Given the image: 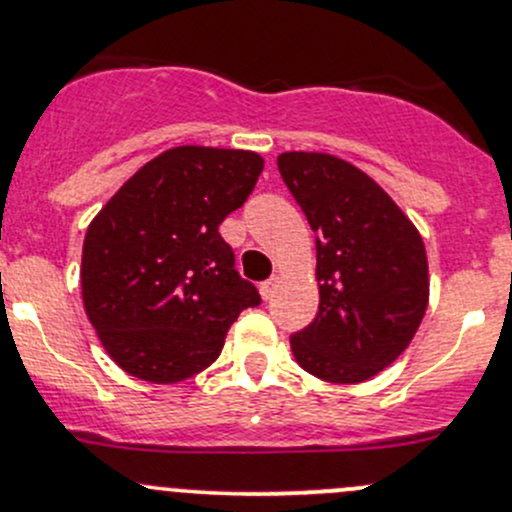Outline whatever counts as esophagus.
<instances>
[{
    "label": "esophagus",
    "mask_w": 512,
    "mask_h": 512,
    "mask_svg": "<svg viewBox=\"0 0 512 512\" xmlns=\"http://www.w3.org/2000/svg\"><path fill=\"white\" fill-rule=\"evenodd\" d=\"M277 286H279V277H272V279H267V282H262L260 284V296L265 301H269L274 296V291H277Z\"/></svg>",
    "instance_id": "esophagus-1"
}]
</instances>
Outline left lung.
<instances>
[{"label":"left lung","mask_w":512,"mask_h":512,"mask_svg":"<svg viewBox=\"0 0 512 512\" xmlns=\"http://www.w3.org/2000/svg\"><path fill=\"white\" fill-rule=\"evenodd\" d=\"M277 165L316 233L318 313L291 352L318 379L362 384L396 362L428 311L423 235L342 157L289 150Z\"/></svg>","instance_id":"1"}]
</instances>
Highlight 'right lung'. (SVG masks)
Masks as SVG:
<instances>
[{
  "mask_svg": "<svg viewBox=\"0 0 512 512\" xmlns=\"http://www.w3.org/2000/svg\"><path fill=\"white\" fill-rule=\"evenodd\" d=\"M252 150L179 145L145 162L89 223L82 303L106 355L148 384H177L221 355L260 294L218 233L255 189Z\"/></svg>",
  "mask_w": 512,
  "mask_h": 512,
  "instance_id": "right-lung-1",
  "label": "right lung"
}]
</instances>
